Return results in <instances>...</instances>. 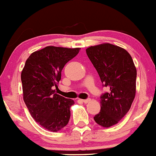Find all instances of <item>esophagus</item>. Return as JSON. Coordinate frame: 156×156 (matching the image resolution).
<instances>
[{"mask_svg": "<svg viewBox=\"0 0 156 156\" xmlns=\"http://www.w3.org/2000/svg\"><path fill=\"white\" fill-rule=\"evenodd\" d=\"M90 101V99H82V102H83L84 103H87Z\"/></svg>", "mask_w": 156, "mask_h": 156, "instance_id": "34e87169", "label": "esophagus"}]
</instances>
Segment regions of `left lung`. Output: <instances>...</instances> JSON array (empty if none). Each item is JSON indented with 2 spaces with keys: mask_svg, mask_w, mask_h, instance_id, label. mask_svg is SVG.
<instances>
[{
  "mask_svg": "<svg viewBox=\"0 0 156 156\" xmlns=\"http://www.w3.org/2000/svg\"><path fill=\"white\" fill-rule=\"evenodd\" d=\"M109 92L100 96V112L94 116L105 128L115 125L129 110L136 96V68L129 53L111 44L92 46L86 50Z\"/></svg>",
  "mask_w": 156,
  "mask_h": 156,
  "instance_id": "left-lung-1",
  "label": "left lung"
}]
</instances>
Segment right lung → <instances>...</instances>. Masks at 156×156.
I'll list each match as a JSON object with an SVG mask.
<instances>
[{
	"label": "right lung",
	"mask_w": 156,
	"mask_h": 156,
	"mask_svg": "<svg viewBox=\"0 0 156 156\" xmlns=\"http://www.w3.org/2000/svg\"><path fill=\"white\" fill-rule=\"evenodd\" d=\"M80 48L49 46L31 53L21 72L23 101L34 119L51 132L66 126L70 118L73 99L55 93L66 63Z\"/></svg>",
	"instance_id": "1"
}]
</instances>
